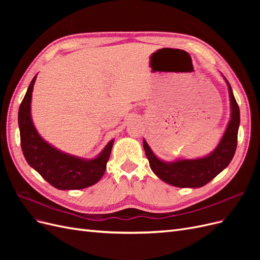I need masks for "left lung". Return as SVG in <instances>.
<instances>
[{"instance_id": "left-lung-1", "label": "left lung", "mask_w": 260, "mask_h": 260, "mask_svg": "<svg viewBox=\"0 0 260 260\" xmlns=\"http://www.w3.org/2000/svg\"><path fill=\"white\" fill-rule=\"evenodd\" d=\"M229 86L231 100V119L217 148L209 156L199 159H183L175 162L159 160L143 140V146L149 167L154 174L174 186L201 187L219 175L232 160L238 145V131L240 125V108L235 101L231 85Z\"/></svg>"}]
</instances>
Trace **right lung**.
<instances>
[{
	"label": "right lung",
	"instance_id": "right-lung-1",
	"mask_svg": "<svg viewBox=\"0 0 260 260\" xmlns=\"http://www.w3.org/2000/svg\"><path fill=\"white\" fill-rule=\"evenodd\" d=\"M36 77L30 82L18 111L20 145L27 162L58 190H80L95 184L103 177L111 156V141L95 159L82 160L61 153L38 135L30 116V103Z\"/></svg>",
	"mask_w": 260,
	"mask_h": 260
}]
</instances>
